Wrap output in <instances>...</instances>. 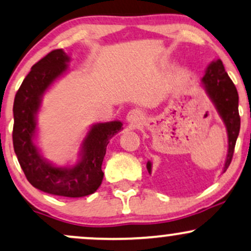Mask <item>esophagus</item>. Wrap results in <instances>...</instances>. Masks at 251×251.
<instances>
[{
  "instance_id": "1",
  "label": "esophagus",
  "mask_w": 251,
  "mask_h": 251,
  "mask_svg": "<svg viewBox=\"0 0 251 251\" xmlns=\"http://www.w3.org/2000/svg\"><path fill=\"white\" fill-rule=\"evenodd\" d=\"M144 120V114L139 110H131L127 113V122L132 124H141Z\"/></svg>"
}]
</instances>
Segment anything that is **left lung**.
Instances as JSON below:
<instances>
[{"instance_id":"left-lung-1","label":"left lung","mask_w":251,"mask_h":251,"mask_svg":"<svg viewBox=\"0 0 251 251\" xmlns=\"http://www.w3.org/2000/svg\"><path fill=\"white\" fill-rule=\"evenodd\" d=\"M202 83L227 127L229 147L227 160L223 168V172H226L231 162L235 145L240 133L241 118L238 114V93L220 59L208 66L206 75L202 78ZM147 170L151 173V162H147Z\"/></svg>"}]
</instances>
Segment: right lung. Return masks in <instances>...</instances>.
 Masks as SVG:
<instances>
[{
    "label": "right lung",
    "instance_id": "obj_1",
    "mask_svg": "<svg viewBox=\"0 0 251 251\" xmlns=\"http://www.w3.org/2000/svg\"><path fill=\"white\" fill-rule=\"evenodd\" d=\"M69 57L62 49L52 50L32 65L14 100L13 144L21 167L32 186L52 195L81 198L95 193L104 173L101 164L110 138L122 129L120 122L97 124L90 129L81 147V160L72 168L45 162L35 146V116L45 90L68 69Z\"/></svg>",
    "mask_w": 251,
    "mask_h": 251
}]
</instances>
